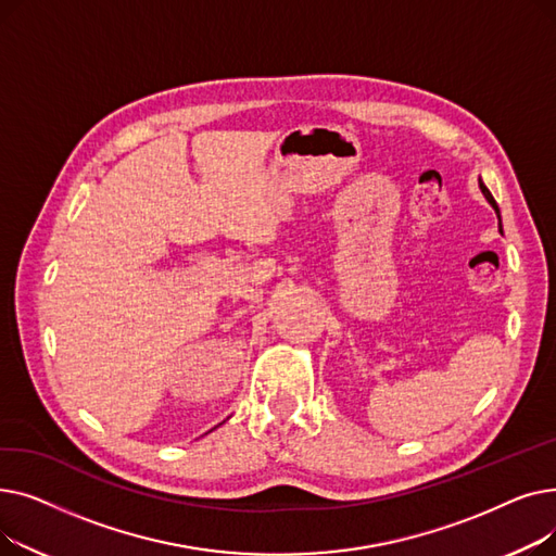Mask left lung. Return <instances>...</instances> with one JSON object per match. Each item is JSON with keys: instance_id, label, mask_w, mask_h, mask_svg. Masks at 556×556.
Returning a JSON list of instances; mask_svg holds the SVG:
<instances>
[{"instance_id": "8db88e82", "label": "left lung", "mask_w": 556, "mask_h": 556, "mask_svg": "<svg viewBox=\"0 0 556 556\" xmlns=\"http://www.w3.org/2000/svg\"><path fill=\"white\" fill-rule=\"evenodd\" d=\"M478 185H480V191H482V195L486 198V202L491 204V207L495 210V214H498V218H501V210H498V204H495V200H493V195H491V191L484 187V182L482 180H478Z\"/></svg>"}]
</instances>
